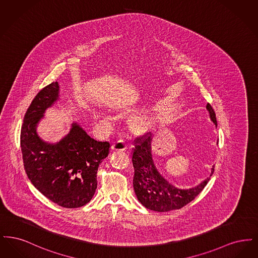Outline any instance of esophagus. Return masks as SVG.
Listing matches in <instances>:
<instances>
[{"instance_id":"1","label":"esophagus","mask_w":258,"mask_h":258,"mask_svg":"<svg viewBox=\"0 0 258 258\" xmlns=\"http://www.w3.org/2000/svg\"><path fill=\"white\" fill-rule=\"evenodd\" d=\"M127 149V142L123 139H120L116 141L112 145V150L113 151H125Z\"/></svg>"}]
</instances>
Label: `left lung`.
I'll use <instances>...</instances> for the list:
<instances>
[{
	"label": "left lung",
	"instance_id": "obj_1",
	"mask_svg": "<svg viewBox=\"0 0 258 258\" xmlns=\"http://www.w3.org/2000/svg\"><path fill=\"white\" fill-rule=\"evenodd\" d=\"M211 120L216 126V113L208 103L206 106ZM152 135L150 133L137 136L133 148L132 160L135 168L134 188L139 202L147 209L156 212H168L183 208L191 202L203 190L210 180V177L196 187L180 189L169 184L157 170L151 154ZM214 173V166L212 174Z\"/></svg>",
	"mask_w": 258,
	"mask_h": 258
}]
</instances>
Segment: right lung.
Instances as JSON below:
<instances>
[{
  "label": "right lung",
  "mask_w": 258,
  "mask_h": 258,
  "mask_svg": "<svg viewBox=\"0 0 258 258\" xmlns=\"http://www.w3.org/2000/svg\"><path fill=\"white\" fill-rule=\"evenodd\" d=\"M58 93V82L51 83L27 109L20 133L22 159L29 180L39 192L61 207L78 208L95 195L98 165L108 156L110 143L93 139L76 123L57 144L40 140L36 125Z\"/></svg>",
  "instance_id": "1"
}]
</instances>
